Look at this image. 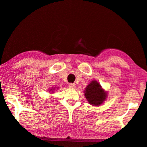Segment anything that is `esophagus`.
<instances>
[{"mask_svg":"<svg viewBox=\"0 0 147 147\" xmlns=\"http://www.w3.org/2000/svg\"><path fill=\"white\" fill-rule=\"evenodd\" d=\"M68 86H69V88H75V87H76L75 85H74V84H72V83L69 84Z\"/></svg>","mask_w":147,"mask_h":147,"instance_id":"34e87169","label":"esophagus"}]
</instances>
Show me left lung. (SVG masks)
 Here are the masks:
<instances>
[{
  "label": "left lung",
  "instance_id": "obj_1",
  "mask_svg": "<svg viewBox=\"0 0 147 147\" xmlns=\"http://www.w3.org/2000/svg\"><path fill=\"white\" fill-rule=\"evenodd\" d=\"M84 92L89 103L94 106L100 105L106 98V93L96 81H92L86 87Z\"/></svg>",
  "mask_w": 147,
  "mask_h": 147
}]
</instances>
